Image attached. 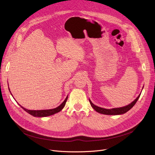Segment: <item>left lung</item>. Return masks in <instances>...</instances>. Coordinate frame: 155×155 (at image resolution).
Masks as SVG:
<instances>
[{"label":"left lung","mask_w":155,"mask_h":155,"mask_svg":"<svg viewBox=\"0 0 155 155\" xmlns=\"http://www.w3.org/2000/svg\"><path fill=\"white\" fill-rule=\"evenodd\" d=\"M140 95L141 94H140L139 96H138L133 102L126 105V106H124L123 107H119V108H114V109H106L99 107L98 106H96V105H95L91 101H90V104L91 105V106L97 112H98L101 114H105V115H119V114H123L127 112L129 110L131 109L135 105L136 102L137 101L138 99H139V97H140Z\"/></svg>","instance_id":"1"}]
</instances>
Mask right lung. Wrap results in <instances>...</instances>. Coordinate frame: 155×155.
Listing matches in <instances>:
<instances>
[{
  "label": "right lung",
  "instance_id": "add662e5",
  "mask_svg": "<svg viewBox=\"0 0 155 155\" xmlns=\"http://www.w3.org/2000/svg\"><path fill=\"white\" fill-rule=\"evenodd\" d=\"M67 99H68V96L66 97V99H65V100L63 102V103L60 105V106H58L56 108H54L53 109H49V110H28V109H26L25 108L22 107L20 105H19L26 112H27L29 114L35 117H46V116H49L51 115H53V114H54L61 111L63 109V108L64 107L65 104H66Z\"/></svg>",
  "mask_w": 155,
  "mask_h": 155
}]
</instances>
